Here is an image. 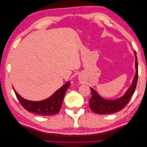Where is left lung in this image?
<instances>
[{
	"label": "left lung",
	"instance_id": "obj_1",
	"mask_svg": "<svg viewBox=\"0 0 147 147\" xmlns=\"http://www.w3.org/2000/svg\"><path fill=\"white\" fill-rule=\"evenodd\" d=\"M135 56V69L136 73L132 80V84L128 88L125 93L121 97L113 100L106 99L102 97L94 88H90L92 92V98L90 100V108L94 113L98 114H110L118 112L123 109L129 102V100L134 94L136 89L138 80V63L136 51H134Z\"/></svg>",
	"mask_w": 147,
	"mask_h": 147
}]
</instances>
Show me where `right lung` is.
Here are the masks:
<instances>
[{"instance_id": "add662e5", "label": "right lung", "mask_w": 147, "mask_h": 147, "mask_svg": "<svg viewBox=\"0 0 147 147\" xmlns=\"http://www.w3.org/2000/svg\"><path fill=\"white\" fill-rule=\"evenodd\" d=\"M70 85V82L68 81L50 97L40 101H31L25 99L20 96L14 88L13 89L20 103L28 112L37 115L51 116L57 114L61 109L64 96Z\"/></svg>"}]
</instances>
